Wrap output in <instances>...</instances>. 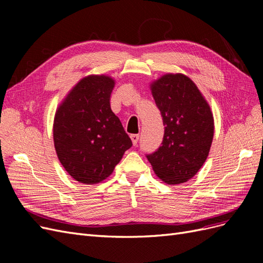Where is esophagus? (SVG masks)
Masks as SVG:
<instances>
[{
  "mask_svg": "<svg viewBox=\"0 0 263 263\" xmlns=\"http://www.w3.org/2000/svg\"><path fill=\"white\" fill-rule=\"evenodd\" d=\"M130 138H132V141H133L134 146H136L138 140H139V135H138V134H134V135H132Z\"/></svg>",
  "mask_w": 263,
  "mask_h": 263,
  "instance_id": "obj_1",
  "label": "esophagus"
}]
</instances>
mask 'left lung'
I'll list each match as a JSON object with an SVG mask.
<instances>
[{"label":"left lung","instance_id":"obj_1","mask_svg":"<svg viewBox=\"0 0 263 263\" xmlns=\"http://www.w3.org/2000/svg\"><path fill=\"white\" fill-rule=\"evenodd\" d=\"M162 116L161 146L147 155L157 176L166 184L192 179L209 156L214 118L195 83L184 74L168 73L150 85Z\"/></svg>","mask_w":263,"mask_h":263}]
</instances>
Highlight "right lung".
<instances>
[{
	"instance_id": "1",
	"label": "right lung",
	"mask_w": 263,
	"mask_h": 263,
	"mask_svg": "<svg viewBox=\"0 0 263 263\" xmlns=\"http://www.w3.org/2000/svg\"><path fill=\"white\" fill-rule=\"evenodd\" d=\"M115 81L89 76L55 110L53 142L63 168L76 181L95 184L109 177L133 142L110 109Z\"/></svg>"
}]
</instances>
